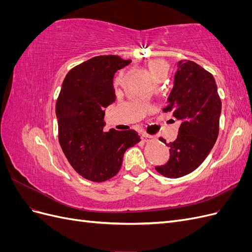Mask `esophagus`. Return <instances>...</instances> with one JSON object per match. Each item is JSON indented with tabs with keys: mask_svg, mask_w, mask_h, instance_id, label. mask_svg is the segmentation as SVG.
<instances>
[{
	"mask_svg": "<svg viewBox=\"0 0 252 252\" xmlns=\"http://www.w3.org/2000/svg\"><path fill=\"white\" fill-rule=\"evenodd\" d=\"M142 140H143L144 142H149V141H151V140H154V136H151V135H149V134H147V133H143V134H142Z\"/></svg>",
	"mask_w": 252,
	"mask_h": 252,
	"instance_id": "34e87169",
	"label": "esophagus"
}]
</instances>
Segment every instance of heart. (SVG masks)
<instances>
[{
    "mask_svg": "<svg viewBox=\"0 0 252 252\" xmlns=\"http://www.w3.org/2000/svg\"><path fill=\"white\" fill-rule=\"evenodd\" d=\"M147 67H148L149 72L156 80L165 79L166 75L168 74L169 67L167 65V63H165L162 60H158V59L151 60L148 62Z\"/></svg>",
    "mask_w": 252,
    "mask_h": 252,
    "instance_id": "obj_1",
    "label": "heart"
}]
</instances>
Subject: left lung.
Here are the masks:
<instances>
[{"label":"left lung","instance_id":"8db88e82","mask_svg":"<svg viewBox=\"0 0 252 252\" xmlns=\"http://www.w3.org/2000/svg\"><path fill=\"white\" fill-rule=\"evenodd\" d=\"M222 102L213 75L192 61H180L164 112L181 122L175 141L167 144L169 161L156 170L169 179L192 172L207 158L219 135ZM159 141L166 144L163 138Z\"/></svg>","mask_w":252,"mask_h":252}]
</instances>
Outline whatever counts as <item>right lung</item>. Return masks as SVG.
I'll return each instance as SVG.
<instances>
[{
    "label": "right lung",
    "mask_w": 252,
    "mask_h": 252,
    "mask_svg": "<svg viewBox=\"0 0 252 252\" xmlns=\"http://www.w3.org/2000/svg\"><path fill=\"white\" fill-rule=\"evenodd\" d=\"M119 56H97L66 74L56 104L59 143L84 179L105 182L116 175L125 151L141 139L132 130L104 131V108L116 101L113 77L130 63Z\"/></svg>",
    "instance_id": "right-lung-1"
}]
</instances>
